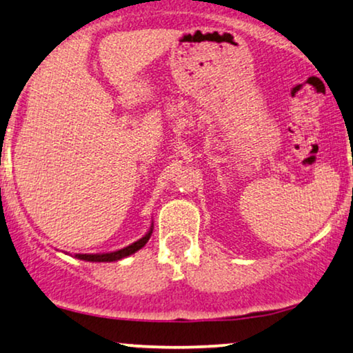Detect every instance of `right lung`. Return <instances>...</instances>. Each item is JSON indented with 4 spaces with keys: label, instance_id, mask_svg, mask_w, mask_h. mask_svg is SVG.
I'll use <instances>...</instances> for the list:
<instances>
[{
    "label": "right lung",
    "instance_id": "add662e5",
    "mask_svg": "<svg viewBox=\"0 0 353 353\" xmlns=\"http://www.w3.org/2000/svg\"><path fill=\"white\" fill-rule=\"evenodd\" d=\"M151 234H152V225H151V228H149L148 233L144 234L141 239L134 241L133 244L127 245V248L114 250V252H105V254H75V259L85 260V262H117V260L128 257V255H132V254L137 252V250L144 248V245H146V243L149 241V238H151Z\"/></svg>",
    "mask_w": 353,
    "mask_h": 353
}]
</instances>
